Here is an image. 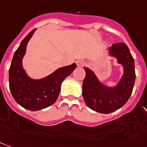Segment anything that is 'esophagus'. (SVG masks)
<instances>
[{
  "label": "esophagus",
  "instance_id": "34e87169",
  "mask_svg": "<svg viewBox=\"0 0 147 147\" xmlns=\"http://www.w3.org/2000/svg\"><path fill=\"white\" fill-rule=\"evenodd\" d=\"M76 63H77V65L78 67H83V66H84L86 64L85 61H84V60H82V59H81V60H78V61L76 62Z\"/></svg>",
  "mask_w": 147,
  "mask_h": 147
}]
</instances>
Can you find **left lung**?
Listing matches in <instances>:
<instances>
[{
	"instance_id": "1",
	"label": "left lung",
	"mask_w": 147,
	"mask_h": 147,
	"mask_svg": "<svg viewBox=\"0 0 147 147\" xmlns=\"http://www.w3.org/2000/svg\"><path fill=\"white\" fill-rule=\"evenodd\" d=\"M108 55L117 59L123 68V74L115 86L101 82L94 71L84 68L86 76L82 84V96L87 107L102 114L121 108L131 95L134 82V60L125 43H116L107 48Z\"/></svg>"
}]
</instances>
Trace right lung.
<instances>
[{
	"label": "right lung",
	"instance_id": "right-lung-1",
	"mask_svg": "<svg viewBox=\"0 0 147 147\" xmlns=\"http://www.w3.org/2000/svg\"><path fill=\"white\" fill-rule=\"evenodd\" d=\"M37 28L22 40L16 51L9 70V85L12 96L21 107L30 111H38L53 104L59 96L60 88L65 78L76 69V64L57 69L40 79L32 78L26 73L22 59L28 41Z\"/></svg>",
	"mask_w": 147,
	"mask_h": 147
}]
</instances>
